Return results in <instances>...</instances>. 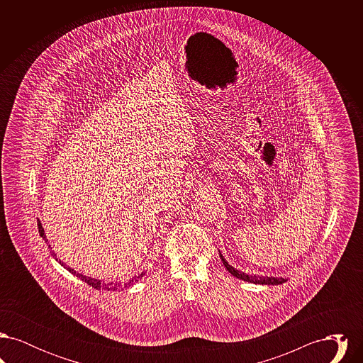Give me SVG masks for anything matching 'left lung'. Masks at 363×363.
Returning <instances> with one entry per match:
<instances>
[{
    "label": "left lung",
    "mask_w": 363,
    "mask_h": 363,
    "mask_svg": "<svg viewBox=\"0 0 363 363\" xmlns=\"http://www.w3.org/2000/svg\"><path fill=\"white\" fill-rule=\"evenodd\" d=\"M220 257H222V261H223L227 271H228L233 277H238V279H242V280H246V281H250V283H256V284H272V286H274V284H281V283L287 281L284 277H249V275L243 274L241 271L234 269L231 265H228V262L223 259V256H220Z\"/></svg>",
    "instance_id": "left-lung-1"
}]
</instances>
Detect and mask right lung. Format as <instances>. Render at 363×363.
<instances>
[{"mask_svg": "<svg viewBox=\"0 0 363 363\" xmlns=\"http://www.w3.org/2000/svg\"><path fill=\"white\" fill-rule=\"evenodd\" d=\"M38 230H39V234H40V237H42V238H43L45 241L48 242V240H46V235H45V231H43V227H42V225H40V222H39V220H38ZM49 247H50V245H49ZM52 256H55V255H54L52 252ZM57 259V261H58V262H60L61 265H64V267H65V268H67V269L69 271L70 274H73V275H76V277H79V279H82L83 281H86L88 286L94 287V289H96V290H101V289H104V290H116V286H114V287H110V286H111L113 283H111L110 286H106V284H102V283H101V280H98V279H92V277H84L83 274H79V272H76L74 269H72V268H70V267H68V265H65V264H64V262H62L61 259ZM143 275H144V274H141V275H140V277H143ZM132 281H133V280H132Z\"/></svg>", "mask_w": 363, "mask_h": 363, "instance_id": "obj_1", "label": "right lung"}]
</instances>
